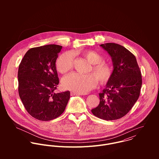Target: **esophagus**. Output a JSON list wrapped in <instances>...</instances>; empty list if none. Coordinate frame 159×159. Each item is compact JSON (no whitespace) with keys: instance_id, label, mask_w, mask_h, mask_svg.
Masks as SVG:
<instances>
[{"instance_id":"1","label":"esophagus","mask_w":159,"mask_h":159,"mask_svg":"<svg viewBox=\"0 0 159 159\" xmlns=\"http://www.w3.org/2000/svg\"><path fill=\"white\" fill-rule=\"evenodd\" d=\"M70 94H71V96H77V95H79H79H84V94L79 93H76V92H74V91L71 92Z\"/></svg>"}]
</instances>
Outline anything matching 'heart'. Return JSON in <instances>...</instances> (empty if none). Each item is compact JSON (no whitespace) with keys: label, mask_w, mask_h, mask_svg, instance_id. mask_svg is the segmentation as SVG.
<instances>
[{"label":"heart","mask_w":159,"mask_h":159,"mask_svg":"<svg viewBox=\"0 0 159 159\" xmlns=\"http://www.w3.org/2000/svg\"><path fill=\"white\" fill-rule=\"evenodd\" d=\"M83 55L90 63L93 64L90 72L93 71L96 77L93 74L82 75L78 73H72L65 76L62 79L61 83L65 89L85 94L96 86L97 79L100 84H106L112 77L113 69L111 64L103 61L104 57L96 51L87 50L84 52ZM74 61V55L72 52L62 53L57 60V70L61 74L66 73L72 70Z\"/></svg>","instance_id":"heart-1"}]
</instances>
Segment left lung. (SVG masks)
Segmentation results:
<instances>
[{
  "label": "left lung",
  "instance_id": "1",
  "mask_svg": "<svg viewBox=\"0 0 159 159\" xmlns=\"http://www.w3.org/2000/svg\"><path fill=\"white\" fill-rule=\"evenodd\" d=\"M100 46L111 55L114 70L106 88L99 94V104L91 111L100 119L115 120L125 116L138 100L142 74L135 56L124 47L113 43Z\"/></svg>",
  "mask_w": 159,
  "mask_h": 159
}]
</instances>
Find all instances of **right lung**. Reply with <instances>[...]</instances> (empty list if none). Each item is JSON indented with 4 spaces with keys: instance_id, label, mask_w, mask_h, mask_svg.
I'll return each mask as SVG.
<instances>
[{
    "instance_id": "1",
    "label": "right lung",
    "mask_w": 159,
    "mask_h": 159,
    "mask_svg": "<svg viewBox=\"0 0 159 159\" xmlns=\"http://www.w3.org/2000/svg\"><path fill=\"white\" fill-rule=\"evenodd\" d=\"M62 48L57 44L30 49L18 69V92L26 110L40 121L60 116L70 99V91L56 93L59 79L55 62Z\"/></svg>"
}]
</instances>
